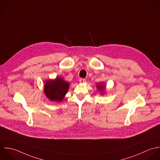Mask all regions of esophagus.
Returning a JSON list of instances; mask_svg holds the SVG:
<instances>
[{"instance_id": "obj_1", "label": "esophagus", "mask_w": 160, "mask_h": 160, "mask_svg": "<svg viewBox=\"0 0 160 160\" xmlns=\"http://www.w3.org/2000/svg\"><path fill=\"white\" fill-rule=\"evenodd\" d=\"M79 82L81 83H83L86 82V79L85 78H80L79 79Z\"/></svg>"}]
</instances>
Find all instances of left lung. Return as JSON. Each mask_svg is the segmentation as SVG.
<instances>
[{"mask_svg": "<svg viewBox=\"0 0 160 160\" xmlns=\"http://www.w3.org/2000/svg\"><path fill=\"white\" fill-rule=\"evenodd\" d=\"M97 86V88L101 91V92L103 93L104 90V88H105V86H104L102 84H99L98 83V85H96Z\"/></svg>", "mask_w": 160, "mask_h": 160, "instance_id": "1", "label": "left lung"}]
</instances>
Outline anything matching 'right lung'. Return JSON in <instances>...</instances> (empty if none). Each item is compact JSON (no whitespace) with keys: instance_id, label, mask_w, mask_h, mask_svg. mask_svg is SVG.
<instances>
[{"instance_id":"obj_1","label":"right lung","mask_w":160,"mask_h":160,"mask_svg":"<svg viewBox=\"0 0 160 160\" xmlns=\"http://www.w3.org/2000/svg\"><path fill=\"white\" fill-rule=\"evenodd\" d=\"M69 87V83L62 78L57 77L54 80H48L44 85V93L51 101H61Z\"/></svg>"}]
</instances>
